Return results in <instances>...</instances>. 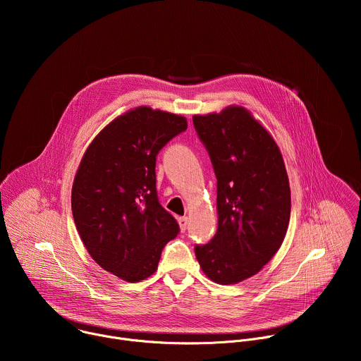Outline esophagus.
I'll return each mask as SVG.
<instances>
[{"instance_id":"1","label":"esophagus","mask_w":361,"mask_h":361,"mask_svg":"<svg viewBox=\"0 0 361 361\" xmlns=\"http://www.w3.org/2000/svg\"><path fill=\"white\" fill-rule=\"evenodd\" d=\"M178 224H180L181 231L184 233V231L187 230V227H188V219H187V217H180V219H178Z\"/></svg>"}]
</instances>
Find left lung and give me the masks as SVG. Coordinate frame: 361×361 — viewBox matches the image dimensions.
I'll use <instances>...</instances> for the list:
<instances>
[{"label": "left lung", "instance_id": "obj_1", "mask_svg": "<svg viewBox=\"0 0 361 361\" xmlns=\"http://www.w3.org/2000/svg\"><path fill=\"white\" fill-rule=\"evenodd\" d=\"M192 124L217 177L219 227L194 247L204 274L235 284L259 273L280 248L291 197L281 152L267 130L243 107L194 116Z\"/></svg>", "mask_w": 361, "mask_h": 361}]
</instances>
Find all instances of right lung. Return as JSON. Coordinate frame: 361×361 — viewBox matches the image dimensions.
<instances>
[{
    "label": "right lung",
    "mask_w": 361,
    "mask_h": 361,
    "mask_svg": "<svg viewBox=\"0 0 361 361\" xmlns=\"http://www.w3.org/2000/svg\"><path fill=\"white\" fill-rule=\"evenodd\" d=\"M185 130L181 116L138 107L102 130L80 163L71 191L75 227L92 260L126 281L156 271L164 245L180 233L159 201L156 161Z\"/></svg>",
    "instance_id": "obj_1"
}]
</instances>
